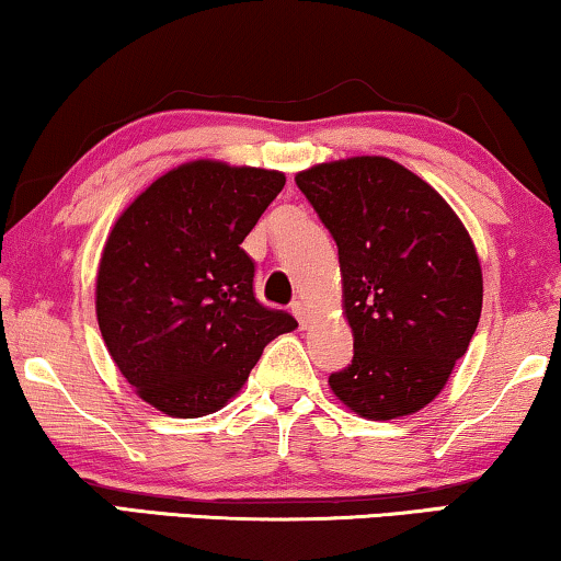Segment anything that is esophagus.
Instances as JSON below:
<instances>
[{"label":"esophagus","mask_w":561,"mask_h":561,"mask_svg":"<svg viewBox=\"0 0 561 561\" xmlns=\"http://www.w3.org/2000/svg\"><path fill=\"white\" fill-rule=\"evenodd\" d=\"M290 311H294V317L298 319V324H301V327L309 324V311H306V304L304 301L290 304Z\"/></svg>","instance_id":"34e87169"}]
</instances>
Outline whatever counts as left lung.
<instances>
[{"label":"left lung","mask_w":561,"mask_h":561,"mask_svg":"<svg viewBox=\"0 0 561 561\" xmlns=\"http://www.w3.org/2000/svg\"><path fill=\"white\" fill-rule=\"evenodd\" d=\"M340 250L352 365L329 375L357 416L388 421L432 403L482 311L478 252L451 206L390 158L359 156L296 175Z\"/></svg>","instance_id":"8db88e82"}]
</instances>
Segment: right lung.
Instances as JSON below:
<instances>
[{
  "instance_id": "right-lung-1",
  "label": "right lung",
  "mask_w": 561,
  "mask_h": 561,
  "mask_svg": "<svg viewBox=\"0 0 561 561\" xmlns=\"http://www.w3.org/2000/svg\"><path fill=\"white\" fill-rule=\"evenodd\" d=\"M286 175L219 160L152 181L114 221L96 275V319L119 373L152 409L219 411L296 319L255 298L240 244Z\"/></svg>"
}]
</instances>
